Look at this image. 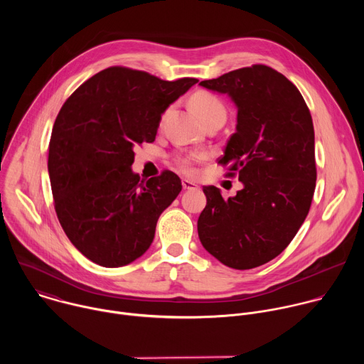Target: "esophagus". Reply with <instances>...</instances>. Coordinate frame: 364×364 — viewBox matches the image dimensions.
<instances>
[{"label": "esophagus", "instance_id": "1", "mask_svg": "<svg viewBox=\"0 0 364 364\" xmlns=\"http://www.w3.org/2000/svg\"><path fill=\"white\" fill-rule=\"evenodd\" d=\"M181 183H183V188H184V190H196V188L198 187L194 181L187 180V178H184Z\"/></svg>", "mask_w": 364, "mask_h": 364}]
</instances>
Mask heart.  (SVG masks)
<instances>
[{
    "mask_svg": "<svg viewBox=\"0 0 364 364\" xmlns=\"http://www.w3.org/2000/svg\"><path fill=\"white\" fill-rule=\"evenodd\" d=\"M190 105L204 124L215 117H226V108L223 105V102L212 92H207V90L196 92L190 99ZM166 117H167V112L164 114L163 121ZM207 157H209V154L205 151L190 152V154L176 155L174 163L181 173L187 176H193L197 171V166L201 161H204Z\"/></svg>",
    "mask_w": 364,
    "mask_h": 364,
    "instance_id": "obj_1",
    "label": "heart"
}]
</instances>
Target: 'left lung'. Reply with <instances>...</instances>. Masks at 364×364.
<instances>
[{"label": "left lung", "instance_id": "left-lung-1", "mask_svg": "<svg viewBox=\"0 0 364 364\" xmlns=\"http://www.w3.org/2000/svg\"><path fill=\"white\" fill-rule=\"evenodd\" d=\"M200 85L236 103V132L218 164L243 183L228 200L218 187H203L200 242L226 267H261L291 243L309 212L317 180L313 118L296 86L265 65Z\"/></svg>", "mask_w": 364, "mask_h": 364}]
</instances>
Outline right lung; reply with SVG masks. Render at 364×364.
Wrapping results in <instances>:
<instances>
[{
	"mask_svg": "<svg viewBox=\"0 0 364 364\" xmlns=\"http://www.w3.org/2000/svg\"><path fill=\"white\" fill-rule=\"evenodd\" d=\"M197 82L112 66L63 103L48 142L51 193L66 236L92 262L124 267L152 243L181 180L168 170L141 180L134 146L155 141L161 114Z\"/></svg>",
	"mask_w": 364,
	"mask_h": 364,
	"instance_id": "right-lung-1",
	"label": "right lung"
}]
</instances>
